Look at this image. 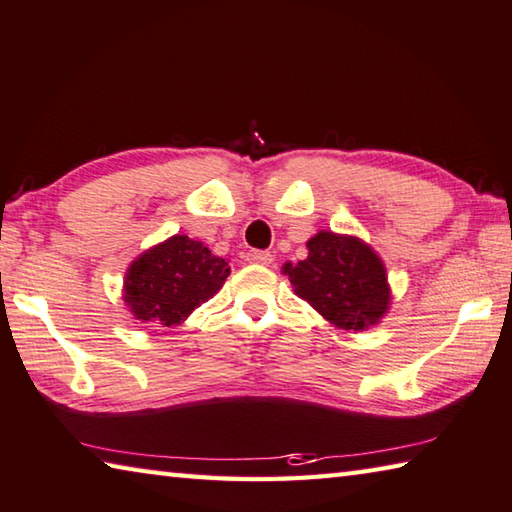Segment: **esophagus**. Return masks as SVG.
<instances>
[{
    "label": "esophagus",
    "mask_w": 512,
    "mask_h": 512,
    "mask_svg": "<svg viewBox=\"0 0 512 512\" xmlns=\"http://www.w3.org/2000/svg\"><path fill=\"white\" fill-rule=\"evenodd\" d=\"M248 262L268 266V264H273V255L266 253V250H250V253H248Z\"/></svg>",
    "instance_id": "obj_1"
}]
</instances>
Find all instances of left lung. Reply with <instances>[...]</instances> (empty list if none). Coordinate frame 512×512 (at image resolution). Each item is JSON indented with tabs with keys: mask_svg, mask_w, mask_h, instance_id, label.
<instances>
[{
	"mask_svg": "<svg viewBox=\"0 0 512 512\" xmlns=\"http://www.w3.org/2000/svg\"><path fill=\"white\" fill-rule=\"evenodd\" d=\"M306 248V259L282 266L297 297L345 331H365L385 318L392 288L374 248L360 237L331 230L315 232Z\"/></svg>",
	"mask_w": 512,
	"mask_h": 512,
	"instance_id": "1",
	"label": "left lung"
}]
</instances>
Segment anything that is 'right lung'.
I'll use <instances>...</instances> for the list:
<instances>
[{
    "mask_svg": "<svg viewBox=\"0 0 512 512\" xmlns=\"http://www.w3.org/2000/svg\"><path fill=\"white\" fill-rule=\"evenodd\" d=\"M230 266L212 255L203 241L172 235L129 264L123 302L134 320L154 327H174L219 293Z\"/></svg>",
    "mask_w": 512,
    "mask_h": 512,
    "instance_id": "1",
    "label": "right lung"
}]
</instances>
